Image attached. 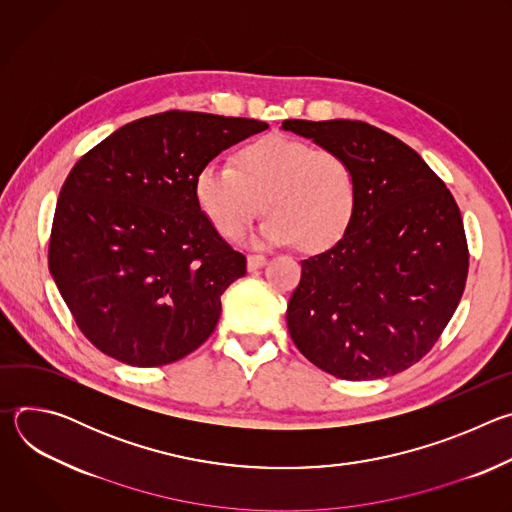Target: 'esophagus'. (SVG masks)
<instances>
[{"mask_svg": "<svg viewBox=\"0 0 512 512\" xmlns=\"http://www.w3.org/2000/svg\"><path fill=\"white\" fill-rule=\"evenodd\" d=\"M265 263H267V257H263V255H249V257H247V269H249V271L261 269Z\"/></svg>", "mask_w": 512, "mask_h": 512, "instance_id": "obj_1", "label": "esophagus"}]
</instances>
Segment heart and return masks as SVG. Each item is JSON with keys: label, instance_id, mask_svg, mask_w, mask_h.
<instances>
[{"label": "heart", "instance_id": "heart-1", "mask_svg": "<svg viewBox=\"0 0 512 512\" xmlns=\"http://www.w3.org/2000/svg\"><path fill=\"white\" fill-rule=\"evenodd\" d=\"M356 192L354 170L340 154L287 135L257 139L235 156V168L208 162L194 178L196 204L218 235L239 237L263 204L269 216L259 241H296L304 251H324L346 233Z\"/></svg>", "mask_w": 512, "mask_h": 512}]
</instances>
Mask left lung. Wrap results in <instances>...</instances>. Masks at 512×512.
Instances as JSON below:
<instances>
[{"mask_svg":"<svg viewBox=\"0 0 512 512\" xmlns=\"http://www.w3.org/2000/svg\"><path fill=\"white\" fill-rule=\"evenodd\" d=\"M281 129L340 154L358 186L342 239L302 261L287 304L291 340L346 381L409 369L464 294L468 245L452 192L407 143L369 123L287 119Z\"/></svg>","mask_w":512,"mask_h":512,"instance_id":"1","label":"left lung"}]
</instances>
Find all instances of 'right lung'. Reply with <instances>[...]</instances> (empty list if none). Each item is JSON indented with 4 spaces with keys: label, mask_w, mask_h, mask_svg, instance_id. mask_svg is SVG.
<instances>
[{
    "label": "right lung",
    "mask_w": 512,
    "mask_h": 512,
    "mask_svg": "<svg viewBox=\"0 0 512 512\" xmlns=\"http://www.w3.org/2000/svg\"><path fill=\"white\" fill-rule=\"evenodd\" d=\"M255 119L166 111L131 121L70 170L54 212L50 275L81 332L131 367L196 350L247 259L206 221L198 170L265 131Z\"/></svg>",
    "instance_id": "obj_1"
}]
</instances>
